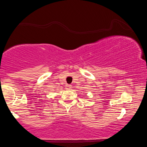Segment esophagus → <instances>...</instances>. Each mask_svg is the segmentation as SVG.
<instances>
[{
	"instance_id": "esophagus-1",
	"label": "esophagus",
	"mask_w": 147,
	"mask_h": 147,
	"mask_svg": "<svg viewBox=\"0 0 147 147\" xmlns=\"http://www.w3.org/2000/svg\"><path fill=\"white\" fill-rule=\"evenodd\" d=\"M72 88L71 85H69V84H67V85L66 86V88L67 89H71V88Z\"/></svg>"
}]
</instances>
